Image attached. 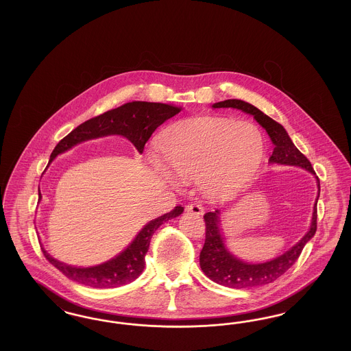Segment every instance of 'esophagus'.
Instances as JSON below:
<instances>
[{
	"label": "esophagus",
	"mask_w": 351,
	"mask_h": 351,
	"mask_svg": "<svg viewBox=\"0 0 351 351\" xmlns=\"http://www.w3.org/2000/svg\"><path fill=\"white\" fill-rule=\"evenodd\" d=\"M185 210L188 213H192V215H196V216H201L204 213V209H202L200 204H188L185 206Z\"/></svg>",
	"instance_id": "obj_1"
}]
</instances>
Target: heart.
I'll return each instance as SVG.
<instances>
[{"label": "heart", "mask_w": 351, "mask_h": 351, "mask_svg": "<svg viewBox=\"0 0 351 351\" xmlns=\"http://www.w3.org/2000/svg\"><path fill=\"white\" fill-rule=\"evenodd\" d=\"M160 150L171 172L196 179L202 193L218 199L250 182L263 159L265 138L249 121L201 118L166 134ZM154 165L168 175L156 159Z\"/></svg>", "instance_id": "obj_1"}]
</instances>
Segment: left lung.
<instances>
[{
	"label": "left lung",
	"instance_id": "left-lung-1",
	"mask_svg": "<svg viewBox=\"0 0 351 351\" xmlns=\"http://www.w3.org/2000/svg\"><path fill=\"white\" fill-rule=\"evenodd\" d=\"M212 108L222 109V108H233L237 110H242L255 118V121L267 132L271 142L274 143V151L269 156V163L284 165V166H296L304 168L312 175L316 176V172L312 167L311 162L302 155L299 149L293 145L289 135L285 132L283 126L274 121L272 118L266 116L258 108L249 102L242 100H225L216 102ZM319 196V180L316 176ZM317 199L313 206L312 223L300 241L285 251L283 255L265 263H246L237 256H234L228 247L225 246L223 238L219 229V210L208 212L204 215V221L206 225L205 232V243L200 252V267L202 272L215 283L230 287V288H251L266 285L275 282L280 278L285 271L295 265L299 259L301 251L306 242L312 239V237L317 230Z\"/></svg>",
	"mask_w": 351,
	"mask_h": 351
}]
</instances>
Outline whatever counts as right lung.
<instances>
[{
  "instance_id": "right-lung-1",
  "label": "right lung",
  "mask_w": 351,
  "mask_h": 351,
  "mask_svg": "<svg viewBox=\"0 0 351 351\" xmlns=\"http://www.w3.org/2000/svg\"><path fill=\"white\" fill-rule=\"evenodd\" d=\"M182 108L160 104L133 101L119 108L112 109L97 117L90 118L73 129L67 136H64L52 151L51 163L55 156L64 151L72 149L84 141L106 136V135H122L128 138L135 149L141 154L143 152L146 142L150 139L151 134L156 130L163 122L176 116ZM39 199L42 195L39 192ZM183 206H175L173 210L160 217L155 218L146 223L143 229L136 234L133 242L119 252L116 258L93 267H73L53 259L50 254L42 249L46 259L52 266L58 268L68 279L93 288H113L123 284L132 283L145 268V256L149 251L151 238L155 230L168 219L178 217L183 213Z\"/></svg>"
}]
</instances>
